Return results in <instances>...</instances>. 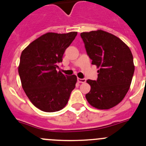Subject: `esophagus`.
<instances>
[{"mask_svg": "<svg viewBox=\"0 0 146 146\" xmlns=\"http://www.w3.org/2000/svg\"><path fill=\"white\" fill-rule=\"evenodd\" d=\"M77 80H78V82H79V83H84V82H86V78H77Z\"/></svg>", "mask_w": 146, "mask_h": 146, "instance_id": "34e87169", "label": "esophagus"}]
</instances>
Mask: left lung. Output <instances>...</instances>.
I'll return each mask as SVG.
<instances>
[{"instance_id": "8db88e82", "label": "left lung", "mask_w": 146, "mask_h": 146, "mask_svg": "<svg viewBox=\"0 0 146 146\" xmlns=\"http://www.w3.org/2000/svg\"><path fill=\"white\" fill-rule=\"evenodd\" d=\"M86 51L96 64L97 80L88 79L89 104L99 110L118 104L129 91L134 72L133 56L129 47L115 35L98 30L81 33Z\"/></svg>"}]
</instances>
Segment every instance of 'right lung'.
<instances>
[{
	"label": "right lung",
	"instance_id": "1",
	"mask_svg": "<svg viewBox=\"0 0 146 146\" xmlns=\"http://www.w3.org/2000/svg\"><path fill=\"white\" fill-rule=\"evenodd\" d=\"M77 32L47 33L30 43L20 56L18 73L23 89L36 108L46 112L63 109L77 77L57 72L63 54Z\"/></svg>",
	"mask_w": 146,
	"mask_h": 146
}]
</instances>
